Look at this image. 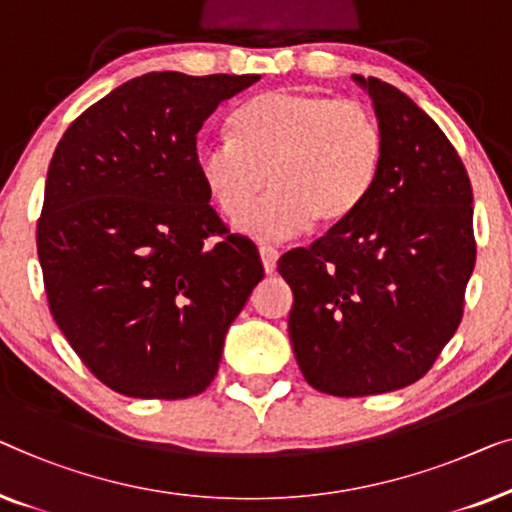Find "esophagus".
I'll list each match as a JSON object with an SVG mask.
<instances>
[{"instance_id": "34e87169", "label": "esophagus", "mask_w": 512, "mask_h": 512, "mask_svg": "<svg viewBox=\"0 0 512 512\" xmlns=\"http://www.w3.org/2000/svg\"><path fill=\"white\" fill-rule=\"evenodd\" d=\"M259 257H262V266H264L266 273L276 271V264H278V250L276 248L262 246V248H259Z\"/></svg>"}]
</instances>
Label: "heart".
<instances>
[{
  "instance_id": "1",
  "label": "heart",
  "mask_w": 512,
  "mask_h": 512,
  "mask_svg": "<svg viewBox=\"0 0 512 512\" xmlns=\"http://www.w3.org/2000/svg\"><path fill=\"white\" fill-rule=\"evenodd\" d=\"M385 160L378 115L355 99L271 90L243 104L232 136L199 141L194 169L222 215L262 241L297 236L350 218ZM269 177L272 190L249 209ZM249 211L246 212L245 208Z\"/></svg>"
}]
</instances>
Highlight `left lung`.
Returning a JSON list of instances; mask_svg holds the SVG:
<instances>
[{
  "mask_svg": "<svg viewBox=\"0 0 512 512\" xmlns=\"http://www.w3.org/2000/svg\"><path fill=\"white\" fill-rule=\"evenodd\" d=\"M352 78L383 125V169L350 218L278 259L294 357L334 397L420 380L462 322L475 266L471 181L448 136L394 85Z\"/></svg>",
  "mask_w": 512,
  "mask_h": 512,
  "instance_id": "8db88e82",
  "label": "left lung"
}]
</instances>
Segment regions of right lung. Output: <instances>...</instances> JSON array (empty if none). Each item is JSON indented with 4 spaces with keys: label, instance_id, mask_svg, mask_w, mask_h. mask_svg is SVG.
<instances>
[{
    "label": "right lung",
    "instance_id": "obj_1",
    "mask_svg": "<svg viewBox=\"0 0 512 512\" xmlns=\"http://www.w3.org/2000/svg\"><path fill=\"white\" fill-rule=\"evenodd\" d=\"M259 76L153 71L71 122L46 176L37 250L50 313L83 364L134 399H187L264 278L194 169L197 134Z\"/></svg>",
    "mask_w": 512,
    "mask_h": 512
}]
</instances>
